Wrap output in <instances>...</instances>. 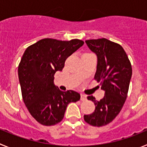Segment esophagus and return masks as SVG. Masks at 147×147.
Instances as JSON below:
<instances>
[{"label":"esophagus","instance_id":"1","mask_svg":"<svg viewBox=\"0 0 147 147\" xmlns=\"http://www.w3.org/2000/svg\"><path fill=\"white\" fill-rule=\"evenodd\" d=\"M86 99H87L86 96H85V94L82 93V94H81V100H82V101H85Z\"/></svg>","mask_w":147,"mask_h":147}]
</instances>
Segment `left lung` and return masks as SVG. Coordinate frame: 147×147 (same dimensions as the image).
I'll return each mask as SVG.
<instances>
[{
  "label": "left lung",
  "mask_w": 147,
  "mask_h": 147,
  "mask_svg": "<svg viewBox=\"0 0 147 147\" xmlns=\"http://www.w3.org/2000/svg\"><path fill=\"white\" fill-rule=\"evenodd\" d=\"M96 54L97 67L94 79L100 82L105 96L96 101L93 96L88 100L94 102V112L84 115L90 125L102 127L112 121L121 110L126 101L132 77V65L125 51L119 44L105 38L85 41Z\"/></svg>",
  "instance_id": "left-lung-1"
}]
</instances>
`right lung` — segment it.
<instances>
[{
  "instance_id": "1",
  "label": "right lung",
  "mask_w": 147,
  "mask_h": 147,
  "mask_svg": "<svg viewBox=\"0 0 147 147\" xmlns=\"http://www.w3.org/2000/svg\"><path fill=\"white\" fill-rule=\"evenodd\" d=\"M82 40L45 38L26 49L18 65L22 96L30 114L40 124L52 126L64 117L67 105L80 99L74 90L61 91L54 74L64 67L69 56L82 46Z\"/></svg>"
}]
</instances>
